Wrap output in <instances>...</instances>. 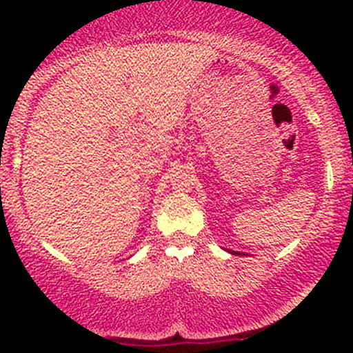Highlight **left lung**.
<instances>
[{
  "label": "left lung",
  "mask_w": 353,
  "mask_h": 353,
  "mask_svg": "<svg viewBox=\"0 0 353 353\" xmlns=\"http://www.w3.org/2000/svg\"><path fill=\"white\" fill-rule=\"evenodd\" d=\"M230 252H232V254H239V252H236V251H230Z\"/></svg>",
  "instance_id": "1"
}]
</instances>
